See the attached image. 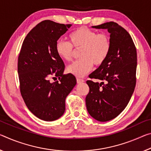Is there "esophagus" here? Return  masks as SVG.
Returning <instances> with one entry per match:
<instances>
[{"label": "esophagus", "mask_w": 151, "mask_h": 151, "mask_svg": "<svg viewBox=\"0 0 151 151\" xmlns=\"http://www.w3.org/2000/svg\"><path fill=\"white\" fill-rule=\"evenodd\" d=\"M76 82H77V83H82L83 82H85V81L83 79H81V78H76Z\"/></svg>", "instance_id": "34e87169"}]
</instances>
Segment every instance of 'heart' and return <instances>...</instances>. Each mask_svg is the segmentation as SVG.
<instances>
[{
  "label": "heart",
  "mask_w": 151,
  "mask_h": 151,
  "mask_svg": "<svg viewBox=\"0 0 151 151\" xmlns=\"http://www.w3.org/2000/svg\"><path fill=\"white\" fill-rule=\"evenodd\" d=\"M70 43L58 40L56 43V52L60 58L70 61L73 55V48H82L81 60L67 67V72L77 77H83L95 66H100L106 61L111 50V40L106 33H98L86 27H81L69 35Z\"/></svg>",
  "instance_id": "1"
}]
</instances>
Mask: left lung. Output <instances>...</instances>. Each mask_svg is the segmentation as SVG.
<instances>
[{
	"mask_svg": "<svg viewBox=\"0 0 151 151\" xmlns=\"http://www.w3.org/2000/svg\"><path fill=\"white\" fill-rule=\"evenodd\" d=\"M92 27L108 31L111 50L106 61L89 75L101 83L87 81L86 106L93 118L107 122L118 116L130 101L136 86L137 53L130 35L118 23L111 21Z\"/></svg>",
	"mask_w": 151,
	"mask_h": 151,
	"instance_id": "obj_1",
	"label": "left lung"
}]
</instances>
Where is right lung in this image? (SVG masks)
I'll return each mask as SVG.
<instances>
[{"mask_svg":"<svg viewBox=\"0 0 151 151\" xmlns=\"http://www.w3.org/2000/svg\"><path fill=\"white\" fill-rule=\"evenodd\" d=\"M70 24L43 21L29 32L18 58L21 96L37 118L54 121L65 111V99L76 84L75 76L63 75L64 64L56 52V43ZM59 78L51 83L49 78Z\"/></svg>","mask_w":151,"mask_h":151,"instance_id":"1","label":"right lung"}]
</instances>
